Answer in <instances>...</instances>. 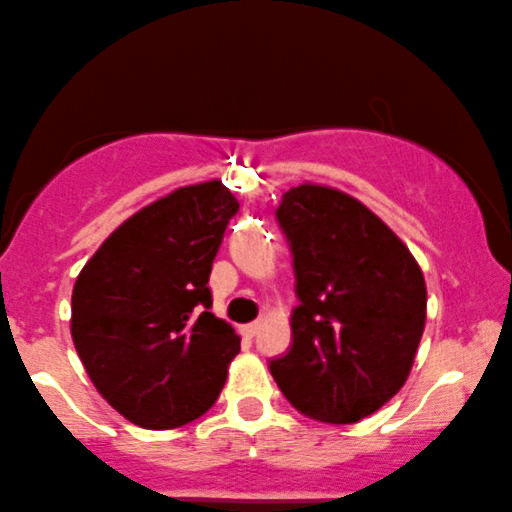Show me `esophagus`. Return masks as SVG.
<instances>
[{
    "label": "esophagus",
    "instance_id": "obj_1",
    "mask_svg": "<svg viewBox=\"0 0 512 512\" xmlns=\"http://www.w3.org/2000/svg\"><path fill=\"white\" fill-rule=\"evenodd\" d=\"M257 330H260V323H257V320H255V323H247V325H245L243 335H245V338H255Z\"/></svg>",
    "mask_w": 512,
    "mask_h": 512
}]
</instances>
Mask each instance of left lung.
Masks as SVG:
<instances>
[{
	"label": "left lung",
	"mask_w": 512,
	"mask_h": 512,
	"mask_svg": "<svg viewBox=\"0 0 512 512\" xmlns=\"http://www.w3.org/2000/svg\"><path fill=\"white\" fill-rule=\"evenodd\" d=\"M277 223L299 306L291 311V347L269 359V372L308 418L357 423L411 374L428 306L423 272L379 216L338 189H289Z\"/></svg>",
	"instance_id": "8db88e82"
}]
</instances>
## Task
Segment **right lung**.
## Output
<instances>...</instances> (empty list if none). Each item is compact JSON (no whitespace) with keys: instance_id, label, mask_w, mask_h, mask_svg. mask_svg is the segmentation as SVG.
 Here are the masks:
<instances>
[{"instance_id":"add662e5","label":"right lung","mask_w":512,"mask_h":512,"mask_svg":"<svg viewBox=\"0 0 512 512\" xmlns=\"http://www.w3.org/2000/svg\"><path fill=\"white\" fill-rule=\"evenodd\" d=\"M240 211L221 182L184 187L119 226L72 289V340L89 379L148 430L216 403L240 338L211 308L209 274Z\"/></svg>"}]
</instances>
